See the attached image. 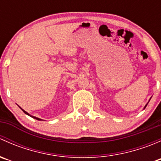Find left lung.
<instances>
[{"label": "left lung", "instance_id": "obj_1", "mask_svg": "<svg viewBox=\"0 0 161 161\" xmlns=\"http://www.w3.org/2000/svg\"><path fill=\"white\" fill-rule=\"evenodd\" d=\"M150 99H151V98H150ZM150 100H149V101H150ZM148 103H149V102H148ZM148 103H147V104H146V105H145V107H144V109H145V108H146V107H147V104H148Z\"/></svg>", "mask_w": 161, "mask_h": 161}]
</instances>
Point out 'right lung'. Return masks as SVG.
Segmentation results:
<instances>
[{"instance_id":"obj_1","label":"right lung","mask_w":161,"mask_h":161,"mask_svg":"<svg viewBox=\"0 0 161 161\" xmlns=\"http://www.w3.org/2000/svg\"><path fill=\"white\" fill-rule=\"evenodd\" d=\"M19 108H20V107H19ZM20 109H21V110H22V111H23V112H24V113H25V114H27V115H29V116L32 117V118H34V119H36V120H38V121H42V119H40V118H36V117H35V116H32V115H30V114H29V113H28V112H26V111H24V110H23V109H22V108H20Z\"/></svg>"}]
</instances>
